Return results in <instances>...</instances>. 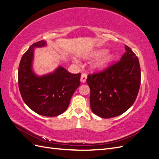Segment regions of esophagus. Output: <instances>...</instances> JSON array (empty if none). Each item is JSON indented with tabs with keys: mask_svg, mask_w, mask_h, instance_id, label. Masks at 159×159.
<instances>
[{
	"mask_svg": "<svg viewBox=\"0 0 159 159\" xmlns=\"http://www.w3.org/2000/svg\"><path fill=\"white\" fill-rule=\"evenodd\" d=\"M86 80H87V75L85 74H82L81 75V78H80V81L81 83H85L86 81Z\"/></svg>",
	"mask_w": 159,
	"mask_h": 159,
	"instance_id": "esophagus-1",
	"label": "esophagus"
}]
</instances>
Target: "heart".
<instances>
[{"label": "heart", "mask_w": 159, "mask_h": 159, "mask_svg": "<svg viewBox=\"0 0 159 159\" xmlns=\"http://www.w3.org/2000/svg\"><path fill=\"white\" fill-rule=\"evenodd\" d=\"M93 56H99L93 64V68L96 70H103L110 65L115 58V56L111 53L105 52V50H98L95 51Z\"/></svg>", "instance_id": "obj_1"}]
</instances>
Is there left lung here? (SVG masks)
Segmentation results:
<instances>
[{"label":"left lung","mask_w":159,"mask_h":159,"mask_svg":"<svg viewBox=\"0 0 159 159\" xmlns=\"http://www.w3.org/2000/svg\"><path fill=\"white\" fill-rule=\"evenodd\" d=\"M121 60L105 70L88 75L90 107L98 116L108 119L123 114L132 106L141 84L138 57L129 47Z\"/></svg>","instance_id":"8db88e82"}]
</instances>
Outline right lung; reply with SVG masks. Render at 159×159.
Wrapping results in <instances>:
<instances>
[{
	"label": "right lung",
	"instance_id": "add662e5",
	"mask_svg": "<svg viewBox=\"0 0 159 159\" xmlns=\"http://www.w3.org/2000/svg\"><path fill=\"white\" fill-rule=\"evenodd\" d=\"M46 45L44 40L37 42L23 54L18 67V87L28 107L43 116L55 117L68 107L72 95L80 85L81 74H70L61 66L42 76L34 73V49Z\"/></svg>",
	"mask_w": 159,
	"mask_h": 159
}]
</instances>
